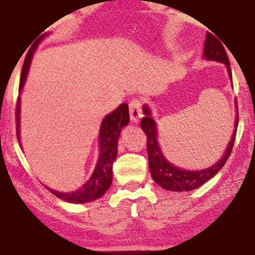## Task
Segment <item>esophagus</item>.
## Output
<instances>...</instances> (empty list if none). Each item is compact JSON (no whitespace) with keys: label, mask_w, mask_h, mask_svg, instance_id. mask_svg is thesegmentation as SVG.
I'll return each mask as SVG.
<instances>
[{"label":"esophagus","mask_w":255,"mask_h":255,"mask_svg":"<svg viewBox=\"0 0 255 255\" xmlns=\"http://www.w3.org/2000/svg\"><path fill=\"white\" fill-rule=\"evenodd\" d=\"M129 113H130V120L133 122H137L142 117V101L141 99L134 98L129 103Z\"/></svg>","instance_id":"34e87169"}]
</instances>
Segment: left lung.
I'll list each match as a JSON object with an SVG mask.
<instances>
[{
  "instance_id": "left-lung-1",
  "label": "left lung",
  "mask_w": 255,
  "mask_h": 255,
  "mask_svg": "<svg viewBox=\"0 0 255 255\" xmlns=\"http://www.w3.org/2000/svg\"><path fill=\"white\" fill-rule=\"evenodd\" d=\"M204 58L208 60H216V62L224 63L227 66L230 78H232L231 72L230 60L227 57V53L224 49L223 44L217 39L212 33L208 32L204 46ZM237 105V104H236ZM238 110V105H237ZM145 117L141 120V128L147 135V152H148V161L149 169H150L151 177L163 189L171 190V191H191L193 189L199 188V186L211 179L220 169L224 167L227 159H229L231 152H232L234 141H236L237 127H238V114L236 118V128L232 134L229 145H227L225 154L215 165L211 168L203 169L198 171H189L183 170L171 163H169L163 156L161 149H159L157 142V131H156V124L150 118V111L148 107H143Z\"/></svg>"
}]
</instances>
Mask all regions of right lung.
<instances>
[{
    "instance_id": "right-lung-1",
    "label": "right lung",
    "mask_w": 255,
    "mask_h": 255,
    "mask_svg": "<svg viewBox=\"0 0 255 255\" xmlns=\"http://www.w3.org/2000/svg\"><path fill=\"white\" fill-rule=\"evenodd\" d=\"M32 53L33 49L30 50L26 54L24 64H23L21 79H19V91L22 90L26 74H28ZM128 122H129V112H128L127 104L120 105L113 113L108 114L104 119L99 136L100 156L98 159L96 170L86 184H84L80 189L73 192H59L49 188L46 189L63 201L77 203V204L96 201V199L100 198L112 184V179H113V170L112 169H113L114 159L118 155L119 136H120L121 129L126 125H128ZM16 135L17 140L19 141V97L17 98L16 105Z\"/></svg>"
}]
</instances>
